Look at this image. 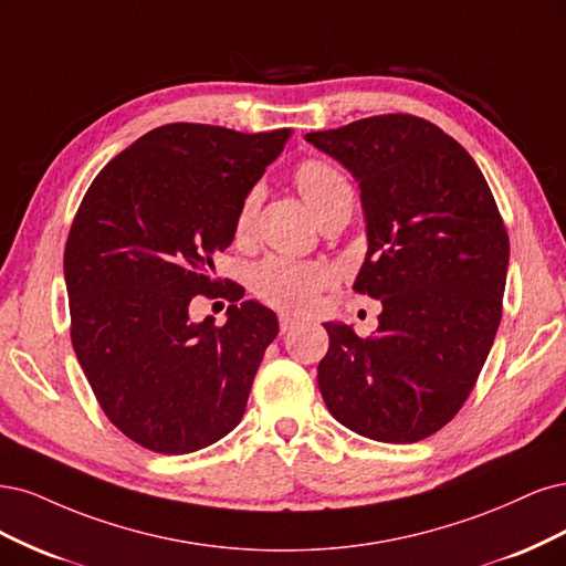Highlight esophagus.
<instances>
[{
	"label": "esophagus",
	"mask_w": 566,
	"mask_h": 566,
	"mask_svg": "<svg viewBox=\"0 0 566 566\" xmlns=\"http://www.w3.org/2000/svg\"><path fill=\"white\" fill-rule=\"evenodd\" d=\"M296 324H298L296 317H291V315H286V313L280 315V332H282V334H289L291 329H294Z\"/></svg>",
	"instance_id": "34e87169"
}]
</instances>
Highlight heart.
<instances>
[{"label":"heart","instance_id":"heart-1","mask_svg":"<svg viewBox=\"0 0 566 566\" xmlns=\"http://www.w3.org/2000/svg\"><path fill=\"white\" fill-rule=\"evenodd\" d=\"M296 188L303 195L305 205L315 211V216L340 197H353V186L336 164L310 157L303 159L294 171ZM261 205V188H251L234 218V237L244 240L251 232L256 211ZM332 272L319 263H301L270 256L251 270L253 294L277 307L291 310V313H305L313 307L322 289L329 286Z\"/></svg>","mask_w":566,"mask_h":566}]
</instances>
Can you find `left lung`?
Wrapping results in <instances>:
<instances>
[{"mask_svg": "<svg viewBox=\"0 0 566 566\" xmlns=\"http://www.w3.org/2000/svg\"><path fill=\"white\" fill-rule=\"evenodd\" d=\"M361 190L367 259L355 291L380 301L378 329L326 322L319 392L376 442L426 440L475 388L503 313L510 242L461 143L413 115H378L305 136Z\"/></svg>", "mask_w": 566, "mask_h": 566, "instance_id": "left-lung-1", "label": "left lung"}]
</instances>
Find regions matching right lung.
Segmentation results:
<instances>
[{"label": "right lung", "mask_w": 566, "mask_h": 566, "mask_svg": "<svg viewBox=\"0 0 566 566\" xmlns=\"http://www.w3.org/2000/svg\"><path fill=\"white\" fill-rule=\"evenodd\" d=\"M289 136L164 124L107 161L82 199L63 261L72 348L111 423L145 449L190 453L242 421L277 315L234 305V282L223 326L190 322L188 307L223 289L213 256Z\"/></svg>", "instance_id": "1"}]
</instances>
